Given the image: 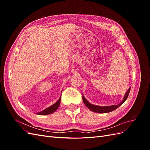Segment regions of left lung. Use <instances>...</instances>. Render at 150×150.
<instances>
[{
  "label": "left lung",
  "instance_id": "left-lung-1",
  "mask_svg": "<svg viewBox=\"0 0 150 150\" xmlns=\"http://www.w3.org/2000/svg\"><path fill=\"white\" fill-rule=\"evenodd\" d=\"M130 89H131V87L128 89V90L127 91L126 93H125L124 98H123V99H122V101L120 104H117V105H112V106H96V105H94V104H92L90 103H89L87 101V99L84 98L83 95L82 98H83V100L84 104L91 111H92L95 112H98V113H106V112H111L112 111L115 110L116 109L119 108L122 104H123V103L126 100V99L128 98V96L129 91H130Z\"/></svg>",
  "mask_w": 150,
  "mask_h": 150
}]
</instances>
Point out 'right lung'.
Masks as SVG:
<instances>
[{
    "mask_svg": "<svg viewBox=\"0 0 150 150\" xmlns=\"http://www.w3.org/2000/svg\"><path fill=\"white\" fill-rule=\"evenodd\" d=\"M60 103H61V97L57 101V102L56 103H54L53 105L49 106V108H47L46 109H45L44 110H43L42 111H40L39 112H37L36 114L39 115H47L51 114V113L54 112V111L57 110V109L60 105Z\"/></svg>",
    "mask_w": 150,
    "mask_h": 150,
    "instance_id": "1",
    "label": "right lung"
}]
</instances>
